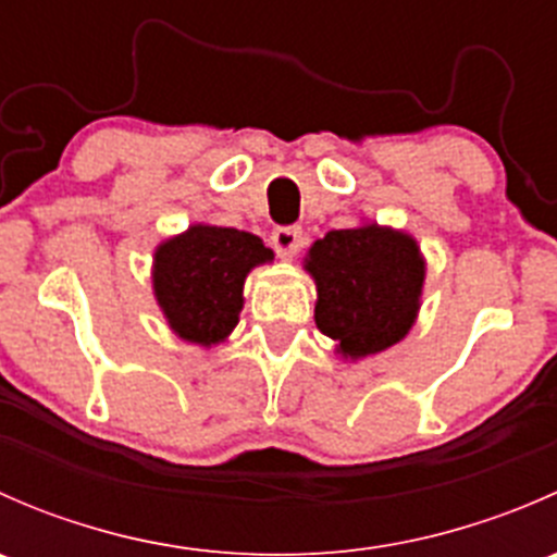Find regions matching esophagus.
<instances>
[{
    "label": "esophagus",
    "instance_id": "obj_1",
    "mask_svg": "<svg viewBox=\"0 0 557 557\" xmlns=\"http://www.w3.org/2000/svg\"><path fill=\"white\" fill-rule=\"evenodd\" d=\"M272 245L280 258H294L299 247L305 245V234L299 226H280L272 232Z\"/></svg>",
    "mask_w": 557,
    "mask_h": 557
}]
</instances>
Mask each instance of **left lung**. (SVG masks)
I'll list each match as a JSON object with an SVG mask.
<instances>
[{
    "instance_id": "1",
    "label": "left lung",
    "mask_w": 557,
    "mask_h": 557,
    "mask_svg": "<svg viewBox=\"0 0 557 557\" xmlns=\"http://www.w3.org/2000/svg\"><path fill=\"white\" fill-rule=\"evenodd\" d=\"M305 269L318 285L314 323L342 358L387 350L418 318L425 261L409 234L377 223L329 232L310 247Z\"/></svg>"
}]
</instances>
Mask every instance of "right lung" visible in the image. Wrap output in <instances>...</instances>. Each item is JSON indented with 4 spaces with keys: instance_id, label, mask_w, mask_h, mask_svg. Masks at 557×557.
I'll return each instance as SVG.
<instances>
[{
    "instance_id": "1",
    "label": "right lung",
    "mask_w": 557,
    "mask_h": 557,
    "mask_svg": "<svg viewBox=\"0 0 557 557\" xmlns=\"http://www.w3.org/2000/svg\"><path fill=\"white\" fill-rule=\"evenodd\" d=\"M272 258L256 234L207 223L161 243L153 256V294L170 329L201 347L226 339L239 323L247 272Z\"/></svg>"
}]
</instances>
